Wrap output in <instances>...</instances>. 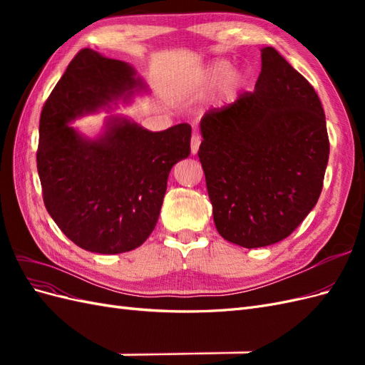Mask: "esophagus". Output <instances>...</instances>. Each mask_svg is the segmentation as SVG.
<instances>
[{
  "label": "esophagus",
  "mask_w": 365,
  "mask_h": 365,
  "mask_svg": "<svg viewBox=\"0 0 365 365\" xmlns=\"http://www.w3.org/2000/svg\"><path fill=\"white\" fill-rule=\"evenodd\" d=\"M201 146V137L200 135H193L192 141H190V150H192V155H196L197 150H200Z\"/></svg>",
  "instance_id": "obj_1"
}]
</instances>
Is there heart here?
<instances>
[{"instance_id": "b5f03b06", "label": "heart", "mask_w": 365, "mask_h": 365, "mask_svg": "<svg viewBox=\"0 0 365 365\" xmlns=\"http://www.w3.org/2000/svg\"><path fill=\"white\" fill-rule=\"evenodd\" d=\"M242 85H244V74L239 70H231V65L227 61H215L208 63L197 76L189 96L193 101H197L219 86L220 101L228 103L235 101Z\"/></svg>"}]
</instances>
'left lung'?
<instances>
[{
    "mask_svg": "<svg viewBox=\"0 0 365 365\" xmlns=\"http://www.w3.org/2000/svg\"><path fill=\"white\" fill-rule=\"evenodd\" d=\"M197 157L217 233L260 248L288 237L315 207L329 160L322 102L272 47L262 48L252 93L200 123Z\"/></svg>",
    "mask_w": 365,
    "mask_h": 365,
    "instance_id": "obj_1",
    "label": "left lung"
}]
</instances>
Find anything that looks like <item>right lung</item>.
<instances>
[{
  "label": "right lung",
  "mask_w": 365,
  "mask_h": 365,
  "mask_svg": "<svg viewBox=\"0 0 365 365\" xmlns=\"http://www.w3.org/2000/svg\"><path fill=\"white\" fill-rule=\"evenodd\" d=\"M141 93L148 85L132 65L83 48L42 108L36 163L43 204L62 233L86 251L138 248L157 225L170 169L190 155L187 123L152 132L109 114L94 138L71 126Z\"/></svg>",
  "instance_id": "obj_1"
}]
</instances>
